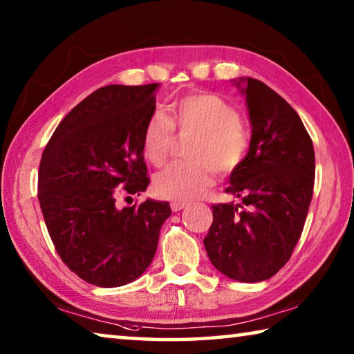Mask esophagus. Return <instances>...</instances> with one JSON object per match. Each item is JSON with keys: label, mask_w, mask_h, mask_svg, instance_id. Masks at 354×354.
Listing matches in <instances>:
<instances>
[{"label": "esophagus", "mask_w": 354, "mask_h": 354, "mask_svg": "<svg viewBox=\"0 0 354 354\" xmlns=\"http://www.w3.org/2000/svg\"><path fill=\"white\" fill-rule=\"evenodd\" d=\"M170 206H171V211H173V212H178V211H181V209H184L185 206H187V203L175 200V201L170 203Z\"/></svg>", "instance_id": "esophagus-1"}]
</instances>
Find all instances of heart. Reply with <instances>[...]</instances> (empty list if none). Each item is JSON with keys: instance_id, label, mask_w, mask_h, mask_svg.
I'll list each match as a JSON object with an SVG mask.
<instances>
[{"instance_id": "heart-1", "label": "heart", "mask_w": 354, "mask_h": 354, "mask_svg": "<svg viewBox=\"0 0 354 354\" xmlns=\"http://www.w3.org/2000/svg\"><path fill=\"white\" fill-rule=\"evenodd\" d=\"M178 134H196L190 143V160H179L159 173L154 189L164 198L192 201L220 175L234 171L247 158L251 137L234 106L214 93H190L170 106V117L156 111L142 134L143 156L156 167L167 162Z\"/></svg>"}]
</instances>
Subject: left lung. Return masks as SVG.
<instances>
[{"mask_svg": "<svg viewBox=\"0 0 354 354\" xmlns=\"http://www.w3.org/2000/svg\"><path fill=\"white\" fill-rule=\"evenodd\" d=\"M242 82L251 143L226 187L242 203L214 205L203 242L225 277L259 283L286 266L299 241L313 200L315 154L301 118L283 97L253 77L234 81Z\"/></svg>", "mask_w": 354, "mask_h": 354, "instance_id": "1", "label": "left lung"}]
</instances>
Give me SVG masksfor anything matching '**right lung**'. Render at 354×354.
Instances as JSON below:
<instances>
[{"label":"right lung","instance_id":"add662e5","mask_svg":"<svg viewBox=\"0 0 354 354\" xmlns=\"http://www.w3.org/2000/svg\"><path fill=\"white\" fill-rule=\"evenodd\" d=\"M158 87L98 88L67 113L41 154L39 203L46 230L65 266L93 286L139 278L171 215L167 201L117 206L118 195L139 196L149 184L142 134Z\"/></svg>","mask_w":354,"mask_h":354}]
</instances>
